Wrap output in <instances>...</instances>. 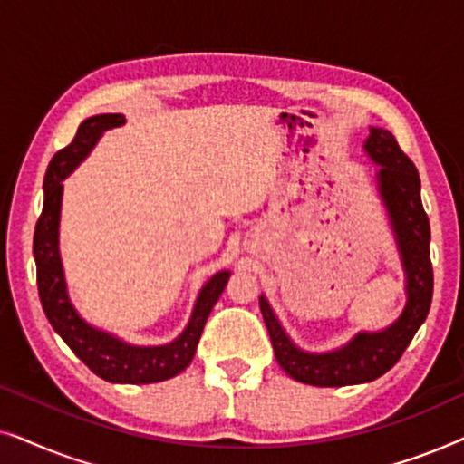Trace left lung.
Segmentation results:
<instances>
[{
  "label": "left lung",
  "mask_w": 464,
  "mask_h": 464,
  "mask_svg": "<svg viewBox=\"0 0 464 464\" xmlns=\"http://www.w3.org/2000/svg\"><path fill=\"white\" fill-rule=\"evenodd\" d=\"M363 151L376 164V189L384 205L403 268L405 306L391 325L378 332H357L346 344L325 353L304 351L285 332L268 297L259 295L278 365L297 382L313 386H348L372 382L391 370L414 334L427 319L433 297L430 266V226L420 200V177L414 162L403 154L392 132L370 126Z\"/></svg>",
  "instance_id": "obj_1"
}]
</instances>
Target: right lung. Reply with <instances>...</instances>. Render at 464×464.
<instances>
[{
	"label": "right lung",
	"instance_id": "right-lung-1",
	"mask_svg": "<svg viewBox=\"0 0 464 464\" xmlns=\"http://www.w3.org/2000/svg\"><path fill=\"white\" fill-rule=\"evenodd\" d=\"M126 122L122 113H99L86 118L75 132L73 141L59 150L48 164L44 177V208L35 226L34 257L37 266V289L42 308L50 325L65 344L84 361L99 378L113 384H151L181 373L192 363L205 323L226 289L230 270L215 272L207 278L196 297L188 325L167 344H130L105 329L88 323L69 297L65 270L59 249V227L63 207V181L91 156L103 132Z\"/></svg>",
	"mask_w": 464,
	"mask_h": 464
}]
</instances>
